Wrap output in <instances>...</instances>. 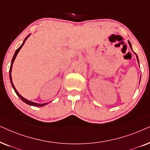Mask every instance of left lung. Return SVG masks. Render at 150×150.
Segmentation results:
<instances>
[{
    "instance_id": "left-lung-1",
    "label": "left lung",
    "mask_w": 150,
    "mask_h": 150,
    "mask_svg": "<svg viewBox=\"0 0 150 150\" xmlns=\"http://www.w3.org/2000/svg\"><path fill=\"white\" fill-rule=\"evenodd\" d=\"M128 43H129V45L130 48L132 49V50H132V44H131V43H130V41H128ZM134 53H135V52H134ZM135 54H136V58H137V61H138V64H139V60H138V57L137 54H136V53H135ZM139 67H140V66H139Z\"/></svg>"
}]
</instances>
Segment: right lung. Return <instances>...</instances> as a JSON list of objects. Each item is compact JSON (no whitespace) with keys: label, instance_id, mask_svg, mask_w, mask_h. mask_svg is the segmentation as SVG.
Here are the masks:
<instances>
[{"label":"right lung","instance_id":"add662e5","mask_svg":"<svg viewBox=\"0 0 150 150\" xmlns=\"http://www.w3.org/2000/svg\"><path fill=\"white\" fill-rule=\"evenodd\" d=\"M30 34L29 35H28V37H25V40L23 41V43L21 44V46L19 47V48H18V49H17V50H16V52H15V53H14V56H13V58H12V62H11L10 69H9V79H10V82H11V84H12V87H13V88H14V90L15 93H16L17 96H18V97L20 98V99L23 102H24L25 103L28 104V105H30V106H34V107H43V106H45V105H48V102H46V103L39 104V103H36V102H34L30 101V100H27V99H25V98L23 97L22 96H21V95L19 94V93H18V91H17L16 89V88H15V87H14V84H13V82H12V75H11V73H12V69L13 63H14V62L15 59H16V57L17 54H18V52H19V51H20L21 48L22 47H23V44L25 43V41L26 40H27L28 38L30 37Z\"/></svg>","mask_w":150,"mask_h":150}]
</instances>
